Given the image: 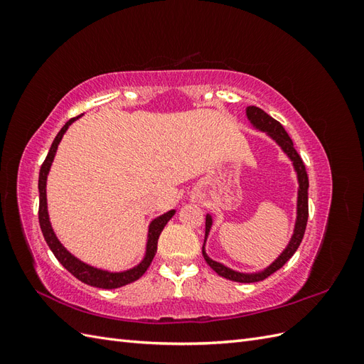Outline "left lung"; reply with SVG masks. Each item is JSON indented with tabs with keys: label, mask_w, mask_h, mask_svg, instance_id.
I'll use <instances>...</instances> for the list:
<instances>
[{
	"label": "left lung",
	"mask_w": 364,
	"mask_h": 364,
	"mask_svg": "<svg viewBox=\"0 0 364 364\" xmlns=\"http://www.w3.org/2000/svg\"><path fill=\"white\" fill-rule=\"evenodd\" d=\"M246 114L253 126L264 130V132H267V134L281 146V149L287 153L289 158L293 161L294 170L297 173V179H299V193H297V220H296V226H294V234L290 240L287 249H285L279 255V258L273 264H270L266 270H262L259 273H238L235 270H230V269L225 267L223 264H220V262L213 261L211 258H209L205 253V243H203V247H202L203 258L208 262V266L211 267L217 274H220V277H223L226 279H230V281L249 284V282H259L262 279L269 278L272 273L279 270L284 264L293 257V253L297 250V247H299L301 241L304 238V234H305L306 222H308V174H306L305 164H304L302 158L299 156V153L296 151L291 138L289 136L287 132H285V129L282 127L279 121L272 118L269 114H266L262 109H259L257 106H249ZM211 225H213L211 215H206L205 241L209 234V229H211Z\"/></svg>",
	"instance_id": "obj_1"
}]
</instances>
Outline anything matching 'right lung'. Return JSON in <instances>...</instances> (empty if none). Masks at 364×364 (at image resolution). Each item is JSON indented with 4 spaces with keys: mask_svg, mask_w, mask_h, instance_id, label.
<instances>
[{
    "mask_svg": "<svg viewBox=\"0 0 364 364\" xmlns=\"http://www.w3.org/2000/svg\"><path fill=\"white\" fill-rule=\"evenodd\" d=\"M80 117L82 115L74 117L70 121H67V123H65V126L60 129L58 136L54 138L48 155H47L46 161H43L42 167H41L39 183H38V186H39V225H41V230L43 234V238H46V241H47L48 247L51 249V252L54 253V257L58 258V261L62 264L65 269H67L71 274H74L77 279L87 284V285H92V287H97V289L112 290V289L123 287V285H127L130 282L139 279L142 274L147 272L153 258H155V253H156V249H158V240H159L162 229H164L165 225H167L168 220L174 215V211H168V213H165L164 215L153 220V222L150 223V228H149V240H147V250H146L144 259H142L136 267L126 270V272L111 273V272H106V270H100V269L87 266V264H85L80 259H77L75 257H73L71 253L60 245V241L53 232V228L50 225V218H48V211H47V193H46L47 174L50 171L51 162L54 159V155H56V150H58V146H59V142H60L63 134L67 132L70 124L74 123V121L77 118H80Z\"/></svg>",
    "mask_w": 364,
    "mask_h": 364,
    "instance_id": "right-lung-1",
    "label": "right lung"
}]
</instances>
